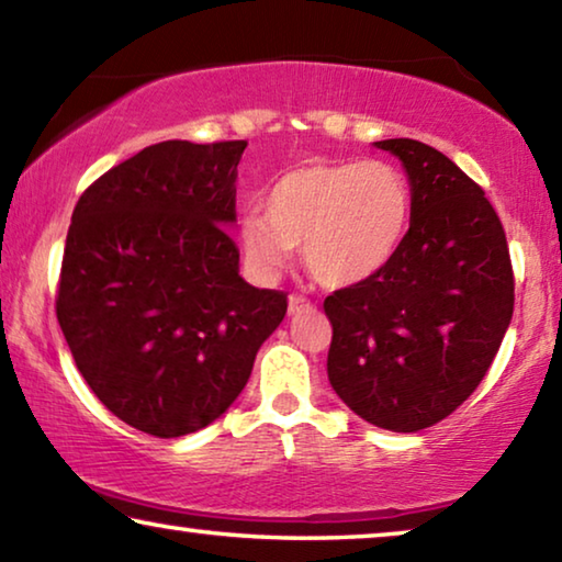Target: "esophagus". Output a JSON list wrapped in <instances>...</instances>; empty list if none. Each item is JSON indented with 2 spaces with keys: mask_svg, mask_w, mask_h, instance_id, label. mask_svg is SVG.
<instances>
[{
  "mask_svg": "<svg viewBox=\"0 0 562 562\" xmlns=\"http://www.w3.org/2000/svg\"><path fill=\"white\" fill-rule=\"evenodd\" d=\"M308 308H314L311 299L301 296V293H291L289 296V314L291 316H296V314H301V311H308Z\"/></svg>",
  "mask_w": 562,
  "mask_h": 562,
  "instance_id": "obj_1",
  "label": "esophagus"
}]
</instances>
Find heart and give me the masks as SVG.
Instances as JSON below:
<instances>
[{
  "label": "heart",
  "mask_w": 562,
  "mask_h": 562,
  "mask_svg": "<svg viewBox=\"0 0 562 562\" xmlns=\"http://www.w3.org/2000/svg\"><path fill=\"white\" fill-rule=\"evenodd\" d=\"M412 223V188L400 168L384 160L304 162L273 180L261 218L240 223L238 244L256 273L286 266L291 248L331 289L374 279L400 254Z\"/></svg>",
  "instance_id": "1"
}]
</instances>
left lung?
I'll use <instances>...</instances> for the list:
<instances>
[{
	"label": "left lung",
	"mask_w": 562,
	"mask_h": 562,
	"mask_svg": "<svg viewBox=\"0 0 562 562\" xmlns=\"http://www.w3.org/2000/svg\"><path fill=\"white\" fill-rule=\"evenodd\" d=\"M376 148L407 168L412 223L386 269L326 296V369L361 419L419 431L487 374L513 318L515 276L503 223L468 172L409 137Z\"/></svg>",
	"instance_id": "left-lung-1"
}]
</instances>
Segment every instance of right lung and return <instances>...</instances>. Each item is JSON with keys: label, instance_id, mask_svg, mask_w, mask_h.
<instances>
[{"label": "right lung", "instance_id": "1", "mask_svg": "<svg viewBox=\"0 0 562 562\" xmlns=\"http://www.w3.org/2000/svg\"><path fill=\"white\" fill-rule=\"evenodd\" d=\"M246 140H166L80 195L55 311L94 396L125 425L183 437L226 412L286 316L238 276L236 168Z\"/></svg>", "mask_w": 562, "mask_h": 562}]
</instances>
